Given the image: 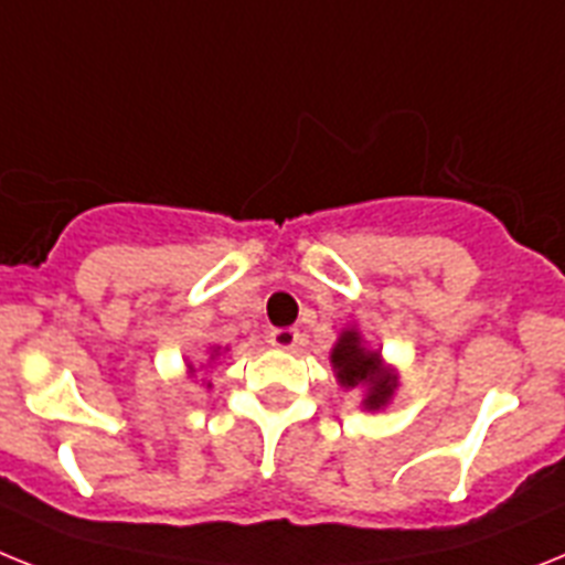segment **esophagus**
Wrapping results in <instances>:
<instances>
[{"label":"esophagus","mask_w":565,"mask_h":565,"mask_svg":"<svg viewBox=\"0 0 565 565\" xmlns=\"http://www.w3.org/2000/svg\"><path fill=\"white\" fill-rule=\"evenodd\" d=\"M269 344L278 350H292L298 344V330H292V327H275L273 333H269Z\"/></svg>","instance_id":"34e87169"}]
</instances>
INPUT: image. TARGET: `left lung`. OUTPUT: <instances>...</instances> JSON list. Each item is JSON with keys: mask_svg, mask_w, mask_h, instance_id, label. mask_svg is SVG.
I'll list each match as a JSON object with an SVG mask.
<instances>
[{"mask_svg": "<svg viewBox=\"0 0 565 565\" xmlns=\"http://www.w3.org/2000/svg\"><path fill=\"white\" fill-rule=\"evenodd\" d=\"M330 362H333L335 379H339L341 387H348V391L364 387L362 405L367 411H382L393 399V391L399 385L396 373L382 364L379 350L364 348L362 335L353 327L339 335L333 353H330Z\"/></svg>", "mask_w": 565, "mask_h": 565, "instance_id": "left-lung-1", "label": "left lung"}]
</instances>
